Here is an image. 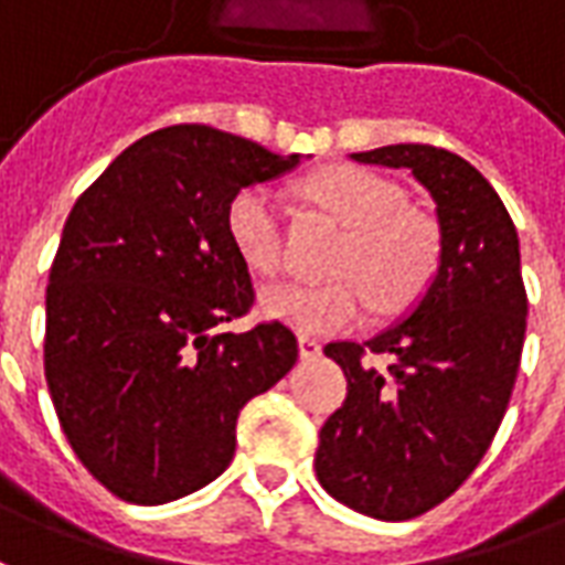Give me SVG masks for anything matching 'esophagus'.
<instances>
[{
  "instance_id": "esophagus-1",
  "label": "esophagus",
  "mask_w": 565,
  "mask_h": 565,
  "mask_svg": "<svg viewBox=\"0 0 565 565\" xmlns=\"http://www.w3.org/2000/svg\"><path fill=\"white\" fill-rule=\"evenodd\" d=\"M299 354L306 358V361H315V358H321V342L311 337H299Z\"/></svg>"
}]
</instances>
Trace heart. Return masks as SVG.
Here are the masks:
<instances>
[{
  "mask_svg": "<svg viewBox=\"0 0 565 565\" xmlns=\"http://www.w3.org/2000/svg\"><path fill=\"white\" fill-rule=\"evenodd\" d=\"M299 195L345 226L330 271L318 287L263 294V311L299 333H333L382 311L413 306L440 266V232L431 216L401 204V192L379 173L333 164L299 183ZM226 232L244 266L275 278L284 266V232L269 189L244 186L226 207Z\"/></svg>",
  "mask_w": 565,
  "mask_h": 565,
  "instance_id": "b5f03b06",
  "label": "heart"
}]
</instances>
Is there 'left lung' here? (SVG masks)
Returning a JSON list of instances; mask_svg holds the SVG:
<instances>
[{"mask_svg": "<svg viewBox=\"0 0 565 565\" xmlns=\"http://www.w3.org/2000/svg\"><path fill=\"white\" fill-rule=\"evenodd\" d=\"M351 159L406 168L440 226V266L413 311L366 342L323 349L349 394L323 422L318 480L351 511L397 523L449 499L492 444L520 370L526 287L514 223L475 164L425 143Z\"/></svg>", "mask_w": 565, "mask_h": 565, "instance_id": "1", "label": "left lung"}]
</instances>
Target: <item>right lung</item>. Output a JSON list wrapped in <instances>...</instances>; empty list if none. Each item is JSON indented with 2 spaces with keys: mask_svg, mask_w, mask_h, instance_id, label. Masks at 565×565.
Listing matches in <instances>:
<instances>
[{
  "mask_svg": "<svg viewBox=\"0 0 565 565\" xmlns=\"http://www.w3.org/2000/svg\"><path fill=\"white\" fill-rule=\"evenodd\" d=\"M296 164L173 125L128 146L70 211L45 294V379L73 452L118 499L164 504L216 480L242 406L296 364L281 321L220 330L254 306L228 201Z\"/></svg>",
  "mask_w": 565,
  "mask_h": 565,
  "instance_id": "add662e5",
  "label": "right lung"
}]
</instances>
